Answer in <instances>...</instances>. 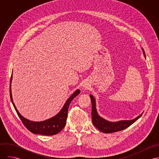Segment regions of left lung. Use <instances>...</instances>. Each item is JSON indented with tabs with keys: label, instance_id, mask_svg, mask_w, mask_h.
<instances>
[{
	"label": "left lung",
	"instance_id": "8db88e82",
	"mask_svg": "<svg viewBox=\"0 0 159 159\" xmlns=\"http://www.w3.org/2000/svg\"><path fill=\"white\" fill-rule=\"evenodd\" d=\"M143 54L144 57H146L145 52L142 48ZM91 102H92V121L93 124V125L98 129L100 132L105 134H111L119 131L123 130L131 125L132 124H134L135 121H136L142 115L141 114L139 116H137L135 119L132 120H122L117 122H111L109 120H107L101 116H99L98 113L97 109H96V102L95 98L90 95Z\"/></svg>",
	"mask_w": 159,
	"mask_h": 159
}]
</instances>
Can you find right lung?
<instances>
[{
  "instance_id": "right-lung-1",
  "label": "right lung",
  "mask_w": 159,
  "mask_h": 159,
  "mask_svg": "<svg viewBox=\"0 0 159 159\" xmlns=\"http://www.w3.org/2000/svg\"><path fill=\"white\" fill-rule=\"evenodd\" d=\"M13 78V75L11 74V78H10V95L11 102L13 105V107L18 114L19 117L21 120L23 124L25 127L32 133L34 134H39L43 135H54L57 134L60 132L66 126V120L67 118L68 114V109L69 105L70 104L71 101L76 97L80 92V89H77L71 95L67 100L66 102L65 103L64 105L63 106L61 110L53 116L51 118L46 119L43 121L40 122H35L30 120L25 117H24L21 114L19 113L17 108H16L15 103L13 101L12 94H11V84Z\"/></svg>"
}]
</instances>
